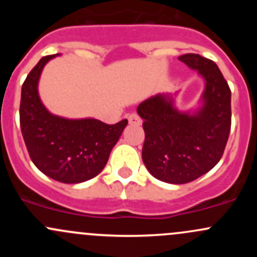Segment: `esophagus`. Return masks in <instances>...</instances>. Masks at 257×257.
I'll return each instance as SVG.
<instances>
[{"label": "esophagus", "instance_id": "1", "mask_svg": "<svg viewBox=\"0 0 257 257\" xmlns=\"http://www.w3.org/2000/svg\"><path fill=\"white\" fill-rule=\"evenodd\" d=\"M126 118H128V121L131 124H134V125H139V124H141V118L138 116V114L132 113V114H129Z\"/></svg>", "mask_w": 257, "mask_h": 257}]
</instances>
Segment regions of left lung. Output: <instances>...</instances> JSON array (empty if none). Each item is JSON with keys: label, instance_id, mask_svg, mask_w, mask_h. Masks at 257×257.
I'll use <instances>...</instances> for the list:
<instances>
[{"label": "left lung", "instance_id": "1", "mask_svg": "<svg viewBox=\"0 0 257 257\" xmlns=\"http://www.w3.org/2000/svg\"><path fill=\"white\" fill-rule=\"evenodd\" d=\"M205 80L203 105L180 112L170 94H157L137 108L143 119V162L150 174L170 184L198 179L219 163L231 128V90L211 59L200 54L179 57Z\"/></svg>", "mask_w": 257, "mask_h": 257}]
</instances>
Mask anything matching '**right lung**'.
<instances>
[{"label": "right lung", "mask_w": 257, "mask_h": 257, "mask_svg": "<svg viewBox=\"0 0 257 257\" xmlns=\"http://www.w3.org/2000/svg\"><path fill=\"white\" fill-rule=\"evenodd\" d=\"M56 56L59 54L41 58L23 82L21 131L31 160L43 174L61 183H83L102 172L128 120L105 124L49 113L38 95V80L43 67Z\"/></svg>", "instance_id": "add662e5"}]
</instances>
